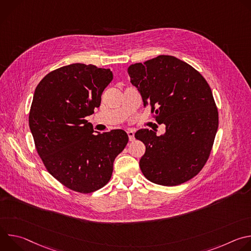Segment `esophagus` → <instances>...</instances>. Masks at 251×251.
<instances>
[{
	"instance_id": "obj_1",
	"label": "esophagus",
	"mask_w": 251,
	"mask_h": 251,
	"mask_svg": "<svg viewBox=\"0 0 251 251\" xmlns=\"http://www.w3.org/2000/svg\"><path fill=\"white\" fill-rule=\"evenodd\" d=\"M127 134H128V137H129V141L133 142V141L135 140V136H134L135 132H134V130H132V129H128V130H127Z\"/></svg>"
}]
</instances>
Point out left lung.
Here are the masks:
<instances>
[{
  "label": "left lung",
  "mask_w": 251,
  "mask_h": 251,
  "mask_svg": "<svg viewBox=\"0 0 251 251\" xmlns=\"http://www.w3.org/2000/svg\"><path fill=\"white\" fill-rule=\"evenodd\" d=\"M131 83L144 107L154 108L156 121L166 125L161 136L141 129L135 138L146 146L140 169L148 180L162 186L181 185L206 163L219 127V113L209 85L187 62L159 55L128 67Z\"/></svg>",
  "instance_id": "1"
}]
</instances>
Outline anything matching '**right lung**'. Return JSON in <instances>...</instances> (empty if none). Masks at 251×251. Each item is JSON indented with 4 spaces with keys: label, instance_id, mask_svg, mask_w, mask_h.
I'll return each mask as SVG.
<instances>
[{
    "label": "right lung",
    "instance_id": "1",
    "mask_svg": "<svg viewBox=\"0 0 251 251\" xmlns=\"http://www.w3.org/2000/svg\"><path fill=\"white\" fill-rule=\"evenodd\" d=\"M112 79L110 68L73 63L47 75L33 93L28 124L35 148L49 173L75 192L89 194L108 183L129 140L121 129L94 134L84 119Z\"/></svg>",
    "mask_w": 251,
    "mask_h": 251
}]
</instances>
